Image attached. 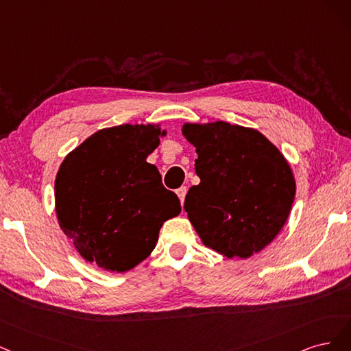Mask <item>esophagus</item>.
Returning <instances> with one entry per match:
<instances>
[{
    "label": "esophagus",
    "instance_id": "esophagus-1",
    "mask_svg": "<svg viewBox=\"0 0 351 351\" xmlns=\"http://www.w3.org/2000/svg\"><path fill=\"white\" fill-rule=\"evenodd\" d=\"M186 186H180L178 191H176V194H178V197H179V199H180V202H182L184 204V201H185V195H186Z\"/></svg>",
    "mask_w": 351,
    "mask_h": 351
}]
</instances>
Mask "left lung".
Instances as JSON below:
<instances>
[{
    "label": "left lung",
    "mask_w": 351,
    "mask_h": 351,
    "mask_svg": "<svg viewBox=\"0 0 351 351\" xmlns=\"http://www.w3.org/2000/svg\"><path fill=\"white\" fill-rule=\"evenodd\" d=\"M197 147L184 208L202 243L228 258H247L274 239L296 194L291 169L261 132L228 122L185 123Z\"/></svg>",
    "instance_id": "left-lung-1"
}]
</instances>
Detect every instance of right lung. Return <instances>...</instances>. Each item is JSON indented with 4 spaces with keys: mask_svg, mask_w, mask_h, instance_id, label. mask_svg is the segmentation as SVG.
Masks as SVG:
<instances>
[{
    "mask_svg": "<svg viewBox=\"0 0 351 351\" xmlns=\"http://www.w3.org/2000/svg\"><path fill=\"white\" fill-rule=\"evenodd\" d=\"M154 125L100 130L62 162L55 208L62 232L90 263L131 269L150 255L162 224L180 213L175 192L145 159L160 140Z\"/></svg>",
    "mask_w": 351,
    "mask_h": 351,
    "instance_id": "right-lung-1",
    "label": "right lung"
}]
</instances>
